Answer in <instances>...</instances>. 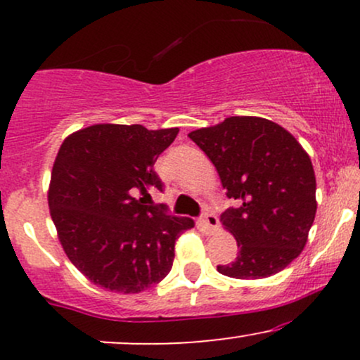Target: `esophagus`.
Masks as SVG:
<instances>
[{
    "label": "esophagus",
    "mask_w": 360,
    "mask_h": 360,
    "mask_svg": "<svg viewBox=\"0 0 360 360\" xmlns=\"http://www.w3.org/2000/svg\"><path fill=\"white\" fill-rule=\"evenodd\" d=\"M200 223H201V225H203V229H205L208 233L217 232L218 226H220V225H218L217 214H214L213 212H210V210H205L203 217L200 218Z\"/></svg>",
    "instance_id": "esophagus-1"
}]
</instances>
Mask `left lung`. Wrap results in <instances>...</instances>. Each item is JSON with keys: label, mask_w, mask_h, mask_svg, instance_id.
<instances>
[{"label": "left lung", "mask_w": 360, "mask_h": 360, "mask_svg": "<svg viewBox=\"0 0 360 360\" xmlns=\"http://www.w3.org/2000/svg\"><path fill=\"white\" fill-rule=\"evenodd\" d=\"M212 160L237 208L221 213L238 255L218 272L262 279L292 262L308 240L316 213V179L308 152L278 123L229 117L188 135Z\"/></svg>", "instance_id": "8db88e82"}]
</instances>
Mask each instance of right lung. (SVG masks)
<instances>
[{
  "label": "right lung",
  "mask_w": 360,
  "mask_h": 360,
  "mask_svg": "<svg viewBox=\"0 0 360 360\" xmlns=\"http://www.w3.org/2000/svg\"><path fill=\"white\" fill-rule=\"evenodd\" d=\"M177 134L96 123L68 135L57 152L47 193L57 237L81 274L106 291L134 295L159 284L176 238L194 226L146 205L148 193L162 191L154 164Z\"/></svg>",
  "instance_id": "1"
}]
</instances>
